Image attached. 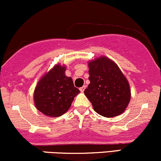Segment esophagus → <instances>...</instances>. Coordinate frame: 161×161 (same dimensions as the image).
<instances>
[{
  "instance_id": "esophagus-1",
  "label": "esophagus",
  "mask_w": 161,
  "mask_h": 161,
  "mask_svg": "<svg viewBox=\"0 0 161 161\" xmlns=\"http://www.w3.org/2000/svg\"><path fill=\"white\" fill-rule=\"evenodd\" d=\"M85 89H86V86H83L82 87H80V92H83L85 90Z\"/></svg>"
}]
</instances>
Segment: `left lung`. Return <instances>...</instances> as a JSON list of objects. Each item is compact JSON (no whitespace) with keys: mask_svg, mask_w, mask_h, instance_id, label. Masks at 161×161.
Segmentation results:
<instances>
[{"mask_svg":"<svg viewBox=\"0 0 161 161\" xmlns=\"http://www.w3.org/2000/svg\"><path fill=\"white\" fill-rule=\"evenodd\" d=\"M90 84L84 94L96 113L112 118L121 114L129 105L131 91L126 77L114 61L100 56L88 62Z\"/></svg>","mask_w":161,"mask_h":161,"instance_id":"1","label":"left lung"}]
</instances>
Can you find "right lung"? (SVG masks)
I'll use <instances>...</instances> for the list:
<instances>
[{"label":"right lung","instance_id":"add662e5","mask_svg":"<svg viewBox=\"0 0 161 161\" xmlns=\"http://www.w3.org/2000/svg\"><path fill=\"white\" fill-rule=\"evenodd\" d=\"M66 67L55 65L37 82L34 92L36 108L46 116L57 118L71 107L80 90L74 86L71 77L65 75Z\"/></svg>","mask_w":161,"mask_h":161}]
</instances>
